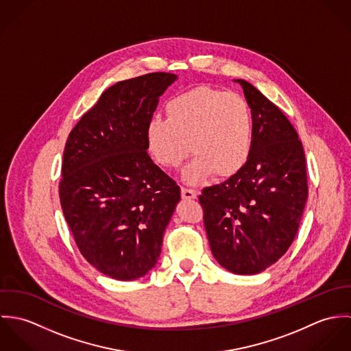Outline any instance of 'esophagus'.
I'll list each match as a JSON object with an SVG mask.
<instances>
[{
    "label": "esophagus",
    "mask_w": 351,
    "mask_h": 351,
    "mask_svg": "<svg viewBox=\"0 0 351 351\" xmlns=\"http://www.w3.org/2000/svg\"><path fill=\"white\" fill-rule=\"evenodd\" d=\"M181 196L184 200H192V199H197V192L188 189V188H182L181 189Z\"/></svg>",
    "instance_id": "34e87169"
}]
</instances>
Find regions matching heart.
<instances>
[{"label":"heart","instance_id":"1","mask_svg":"<svg viewBox=\"0 0 351 351\" xmlns=\"http://www.w3.org/2000/svg\"><path fill=\"white\" fill-rule=\"evenodd\" d=\"M165 110L167 120L154 117L146 127L147 149L156 163L178 167L192 151L196 156L182 174L188 184L210 174L230 178L245 167L252 147V114L242 96L201 85L170 99Z\"/></svg>","mask_w":351,"mask_h":351}]
</instances>
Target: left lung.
<instances>
[{
	"label": "left lung",
	"mask_w": 351,
	"mask_h": 351,
	"mask_svg": "<svg viewBox=\"0 0 351 351\" xmlns=\"http://www.w3.org/2000/svg\"><path fill=\"white\" fill-rule=\"evenodd\" d=\"M252 114L247 163L199 197L215 259L251 276L276 263L292 245L308 197L305 155L287 116L245 80H234Z\"/></svg>",
	"instance_id": "1"
}]
</instances>
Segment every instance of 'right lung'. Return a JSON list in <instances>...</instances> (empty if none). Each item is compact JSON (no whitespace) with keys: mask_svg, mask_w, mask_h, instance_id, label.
<instances>
[{"mask_svg":"<svg viewBox=\"0 0 351 351\" xmlns=\"http://www.w3.org/2000/svg\"><path fill=\"white\" fill-rule=\"evenodd\" d=\"M177 80L151 73L108 88L70 132L59 197L84 258L102 274L131 281L156 265L180 186L147 154L146 127Z\"/></svg>","mask_w":351,"mask_h":351,"instance_id":"obj_1","label":"right lung"}]
</instances>
